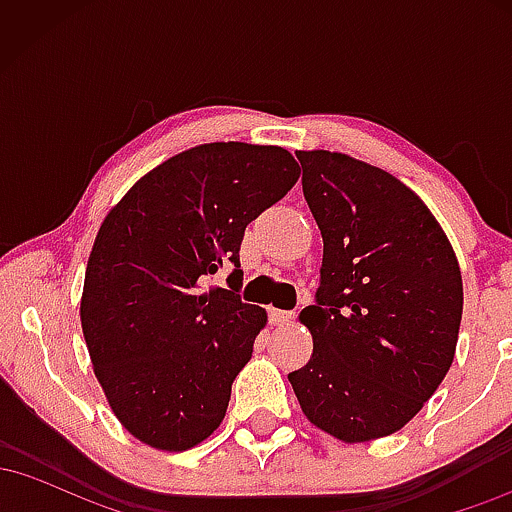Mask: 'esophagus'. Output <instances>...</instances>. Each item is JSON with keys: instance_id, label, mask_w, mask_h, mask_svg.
<instances>
[{"instance_id": "34e87169", "label": "esophagus", "mask_w": 512, "mask_h": 512, "mask_svg": "<svg viewBox=\"0 0 512 512\" xmlns=\"http://www.w3.org/2000/svg\"><path fill=\"white\" fill-rule=\"evenodd\" d=\"M293 310H279V308H269V320H272V325H289L293 320Z\"/></svg>"}]
</instances>
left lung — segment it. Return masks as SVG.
I'll use <instances>...</instances> for the list:
<instances>
[{"mask_svg":"<svg viewBox=\"0 0 512 512\" xmlns=\"http://www.w3.org/2000/svg\"><path fill=\"white\" fill-rule=\"evenodd\" d=\"M322 233L313 356L289 373L303 414L344 443L385 438L419 414L455 356L462 276L433 214L383 168L296 151Z\"/></svg>","mask_w":512,"mask_h":512,"instance_id":"1","label":"left lung"}]
</instances>
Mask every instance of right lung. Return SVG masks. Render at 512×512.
Instances as JSON below:
<instances>
[{"label":"right lung","instance_id":"right-lung-1","mask_svg":"<svg viewBox=\"0 0 512 512\" xmlns=\"http://www.w3.org/2000/svg\"><path fill=\"white\" fill-rule=\"evenodd\" d=\"M281 146L199 144L134 182L88 257L81 327L120 424L156 450L195 448L226 416L231 385L267 322L243 303L245 228L296 185ZM219 268L228 290L203 291Z\"/></svg>","mask_w":512,"mask_h":512}]
</instances>
